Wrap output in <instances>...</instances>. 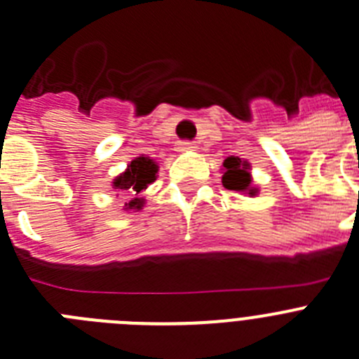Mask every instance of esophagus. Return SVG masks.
Here are the masks:
<instances>
[{"label": "esophagus", "mask_w": 359, "mask_h": 359, "mask_svg": "<svg viewBox=\"0 0 359 359\" xmlns=\"http://www.w3.org/2000/svg\"><path fill=\"white\" fill-rule=\"evenodd\" d=\"M196 149H198V147H196V143L192 142H182L180 145H177V150H180V152H191V150H196Z\"/></svg>", "instance_id": "esophagus-1"}]
</instances>
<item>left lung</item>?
I'll return each instance as SVG.
<instances>
[{
  "label": "left lung",
  "instance_id": "1",
  "mask_svg": "<svg viewBox=\"0 0 359 359\" xmlns=\"http://www.w3.org/2000/svg\"><path fill=\"white\" fill-rule=\"evenodd\" d=\"M223 176L222 183L225 189L241 194H249L250 198L258 194V187L252 185V176H250V163L247 159H241L238 156H231L223 161Z\"/></svg>",
  "mask_w": 359,
  "mask_h": 359
}]
</instances>
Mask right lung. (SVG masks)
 Listing matches in <instances>:
<instances>
[{"instance_id": "1", "label": "right lung", "mask_w": 359, "mask_h": 359, "mask_svg": "<svg viewBox=\"0 0 359 359\" xmlns=\"http://www.w3.org/2000/svg\"><path fill=\"white\" fill-rule=\"evenodd\" d=\"M158 163L154 159H150L149 156L142 154L134 158L130 163L127 165L123 172L118 174V176L112 180V189H116L118 192H127L128 196H134L133 200L125 203L123 210H137L143 209L145 200H143L142 192L147 191V187L152 182H156L158 177Z\"/></svg>"}]
</instances>
